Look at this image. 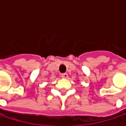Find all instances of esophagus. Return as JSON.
<instances>
[{"instance_id": "1", "label": "esophagus", "mask_w": 126, "mask_h": 126, "mask_svg": "<svg viewBox=\"0 0 126 126\" xmlns=\"http://www.w3.org/2000/svg\"><path fill=\"white\" fill-rule=\"evenodd\" d=\"M61 77L63 78V79H67V78H68V74H66V73L62 74H61Z\"/></svg>"}]
</instances>
